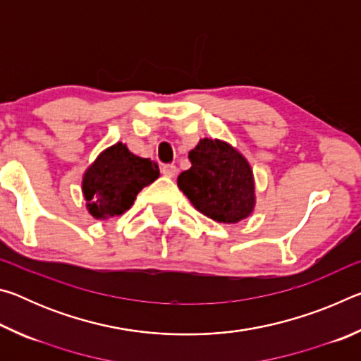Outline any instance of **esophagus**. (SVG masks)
Here are the masks:
<instances>
[{"label":"esophagus","mask_w":361,"mask_h":361,"mask_svg":"<svg viewBox=\"0 0 361 361\" xmlns=\"http://www.w3.org/2000/svg\"><path fill=\"white\" fill-rule=\"evenodd\" d=\"M162 173L169 176V178H173V176L178 173V169L173 164H166V166H162Z\"/></svg>","instance_id":"1"}]
</instances>
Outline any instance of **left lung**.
<instances>
[{
    "mask_svg": "<svg viewBox=\"0 0 361 361\" xmlns=\"http://www.w3.org/2000/svg\"><path fill=\"white\" fill-rule=\"evenodd\" d=\"M188 157L191 169L180 173L178 186L195 209L218 223H237L252 213L253 173L239 151L204 138Z\"/></svg>",
    "mask_w": 361,
    "mask_h": 361,
    "instance_id": "1",
    "label": "left lung"
}]
</instances>
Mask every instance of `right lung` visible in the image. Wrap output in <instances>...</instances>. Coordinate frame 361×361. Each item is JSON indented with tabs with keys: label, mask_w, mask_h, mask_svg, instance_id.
I'll return each mask as SVG.
<instances>
[{
	"label": "right lung",
	"mask_w": 361,
	"mask_h": 361,
	"mask_svg": "<svg viewBox=\"0 0 361 361\" xmlns=\"http://www.w3.org/2000/svg\"><path fill=\"white\" fill-rule=\"evenodd\" d=\"M157 176V164L135 156L126 145L116 143L103 151L84 175L82 192L89 213L97 219L121 215Z\"/></svg>",
	"instance_id": "right-lung-1"
}]
</instances>
